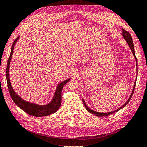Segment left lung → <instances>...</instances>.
Instances as JSON below:
<instances>
[{
	"label": "left lung",
	"instance_id": "1",
	"mask_svg": "<svg viewBox=\"0 0 147 147\" xmlns=\"http://www.w3.org/2000/svg\"><path fill=\"white\" fill-rule=\"evenodd\" d=\"M122 36L124 37V38L125 39L126 42H127V44L129 45V47L130 48V49H131L132 52V53H133L135 59H136V62H137V57H136V55H135L134 46V43H133L132 36H131V35L130 34V33L128 32V31H125L124 29H122ZM136 80H137V78H136V81H135V83H134V88H133V90H132V93H131V94H130V97H129V100H127V101L124 105L122 106L121 107H120L119 108H118V109H116V110H114V111H113L108 112V113H99V112L94 111L90 109V108H88V107L86 106V103H85L84 100H83V99H82L83 105H84V106H85V108H86V110L88 111L89 113H92V114H94V115H96V116L102 117V116H109V115H110V114H112L113 113H116V112L118 111L119 110H120V109H122V108H124V107L125 106H126V105L128 104V102H129V101L130 100V99H131V98H132V95H133V94H134L135 86H136Z\"/></svg>",
	"mask_w": 147,
	"mask_h": 147
}]
</instances>
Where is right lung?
<instances>
[{
    "mask_svg": "<svg viewBox=\"0 0 147 147\" xmlns=\"http://www.w3.org/2000/svg\"><path fill=\"white\" fill-rule=\"evenodd\" d=\"M19 37L20 36H18L15 39V40L12 44V46H11L10 55L9 56V60L7 61V65L6 78L7 82L8 88H9L10 96L11 98H12L15 104L16 105H17L20 108L22 109L23 111H24L27 114L36 117H42L49 116V115L56 112L59 109V108H60L62 100V90L64 86L70 80V78L67 79V80H64V82H62L61 83H59V84H58L53 100L50 102H49L48 104H46L45 105H39L37 104H34V103L26 101L24 100H23L22 98L20 97L15 92L12 86H11L9 78V68L11 59V57H12L15 45L16 44V42L18 41V39H19Z\"/></svg>",
    "mask_w": 147,
    "mask_h": 147,
    "instance_id": "add662e5",
    "label": "right lung"
}]
</instances>
